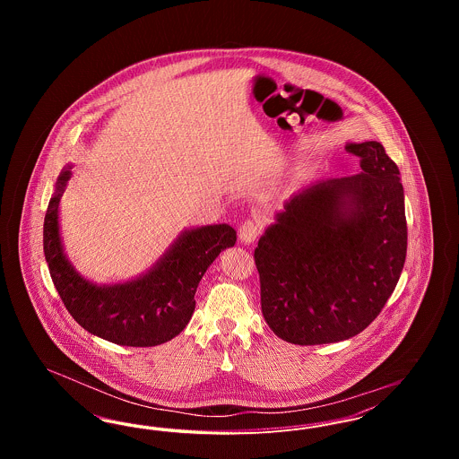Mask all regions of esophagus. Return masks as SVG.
<instances>
[{"instance_id": "esophagus-1", "label": "esophagus", "mask_w": 459, "mask_h": 459, "mask_svg": "<svg viewBox=\"0 0 459 459\" xmlns=\"http://www.w3.org/2000/svg\"><path fill=\"white\" fill-rule=\"evenodd\" d=\"M260 232H262L260 223H256L255 220H246V221H242V225L239 227V239L244 244H251L253 240L260 236Z\"/></svg>"}]
</instances>
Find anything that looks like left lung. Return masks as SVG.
<instances>
[{
  "label": "left lung",
  "instance_id": "1",
  "mask_svg": "<svg viewBox=\"0 0 459 459\" xmlns=\"http://www.w3.org/2000/svg\"><path fill=\"white\" fill-rule=\"evenodd\" d=\"M361 174L294 195L258 247L262 313L299 346L346 341L370 325L406 260L408 227L399 169L377 141L351 143Z\"/></svg>",
  "mask_w": 459,
  "mask_h": 459
}]
</instances>
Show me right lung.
<instances>
[{"label":"right lung","instance_id":"right-lung-1","mask_svg":"<svg viewBox=\"0 0 459 459\" xmlns=\"http://www.w3.org/2000/svg\"><path fill=\"white\" fill-rule=\"evenodd\" d=\"M70 170H64L44 217V256L51 281L72 318L91 333L132 348H150L174 339L196 307L197 284L208 266L238 234L227 225L184 232L146 275L127 284L98 285L82 279L68 263L58 232V204Z\"/></svg>","mask_w":459,"mask_h":459}]
</instances>
